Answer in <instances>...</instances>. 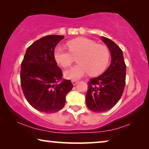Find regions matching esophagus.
Instances as JSON below:
<instances>
[{"label": "esophagus", "mask_w": 149, "mask_h": 149, "mask_svg": "<svg viewBox=\"0 0 149 149\" xmlns=\"http://www.w3.org/2000/svg\"><path fill=\"white\" fill-rule=\"evenodd\" d=\"M78 83H79L78 81H76V80H72V83L73 85H76Z\"/></svg>", "instance_id": "esophagus-1"}]
</instances>
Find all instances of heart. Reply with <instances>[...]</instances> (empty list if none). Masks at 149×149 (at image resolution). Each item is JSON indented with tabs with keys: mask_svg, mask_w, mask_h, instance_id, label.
<instances>
[{
	"mask_svg": "<svg viewBox=\"0 0 149 149\" xmlns=\"http://www.w3.org/2000/svg\"><path fill=\"white\" fill-rule=\"evenodd\" d=\"M67 45L70 52L60 46L54 50L55 60L64 68L70 66L74 57L79 56V64L65 71L64 76L66 79L77 80L89 72L93 76L98 75L107 68L109 52L105 46L83 37L71 40L67 42Z\"/></svg>",
	"mask_w": 149,
	"mask_h": 149,
	"instance_id": "heart-1",
	"label": "heart"
}]
</instances>
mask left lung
I'll list each match as a JSON object with an SVG mask.
<instances>
[{"label":"left lung","mask_w":149,"mask_h":149,"mask_svg":"<svg viewBox=\"0 0 149 149\" xmlns=\"http://www.w3.org/2000/svg\"><path fill=\"white\" fill-rule=\"evenodd\" d=\"M111 56V62L104 72L91 79L85 95L86 105L95 113H102L111 109L121 98L125 84L126 66L123 52L109 38H100Z\"/></svg>","instance_id":"1"}]
</instances>
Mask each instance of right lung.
Here are the masks:
<instances>
[{"instance_id":"1","label":"right lung","mask_w":149,"mask_h":149,"mask_svg":"<svg viewBox=\"0 0 149 149\" xmlns=\"http://www.w3.org/2000/svg\"><path fill=\"white\" fill-rule=\"evenodd\" d=\"M62 35H49L33 42L26 50L21 65L22 91L30 105L38 111L53 113L66 103V96L73 87L70 80L62 79L57 66L54 49Z\"/></svg>"}]
</instances>
